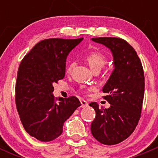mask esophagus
<instances>
[{"instance_id": "obj_1", "label": "esophagus", "mask_w": 158, "mask_h": 158, "mask_svg": "<svg viewBox=\"0 0 158 158\" xmlns=\"http://www.w3.org/2000/svg\"><path fill=\"white\" fill-rule=\"evenodd\" d=\"M80 102H81V107L82 108H85L89 106L88 102H87L86 101H85V100L81 99Z\"/></svg>"}]
</instances>
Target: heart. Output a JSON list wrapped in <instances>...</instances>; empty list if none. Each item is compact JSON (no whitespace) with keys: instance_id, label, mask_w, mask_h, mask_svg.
Returning <instances> with one entry per match:
<instances>
[{"instance_id":"1","label":"heart","mask_w":158,"mask_h":158,"mask_svg":"<svg viewBox=\"0 0 158 158\" xmlns=\"http://www.w3.org/2000/svg\"><path fill=\"white\" fill-rule=\"evenodd\" d=\"M85 60L89 64V67L93 70L101 69L105 64L106 63V57L103 54L98 52H91L85 56ZM73 67V63H70L68 70L72 69ZM93 88H91L92 89Z\"/></svg>"}]
</instances>
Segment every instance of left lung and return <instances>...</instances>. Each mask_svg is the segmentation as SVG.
Segmentation results:
<instances>
[{
  "label": "left lung",
  "mask_w": 158,
  "mask_h": 158,
  "mask_svg": "<svg viewBox=\"0 0 158 158\" xmlns=\"http://www.w3.org/2000/svg\"><path fill=\"white\" fill-rule=\"evenodd\" d=\"M111 50L114 60L112 73L103 87L109 109H99L96 102L89 106L95 111L91 125L94 138L106 145L118 144L135 131L141 117L144 94V75L136 51L117 37L92 38Z\"/></svg>",
  "instance_id": "1"
}]
</instances>
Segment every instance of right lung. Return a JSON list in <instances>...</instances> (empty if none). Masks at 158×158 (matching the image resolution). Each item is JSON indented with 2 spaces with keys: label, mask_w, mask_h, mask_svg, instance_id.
Wrapping results in <instances>:
<instances>
[{
  "label": "right lung",
  "mask_w": 158,
  "mask_h": 158,
  "mask_svg": "<svg viewBox=\"0 0 158 158\" xmlns=\"http://www.w3.org/2000/svg\"><path fill=\"white\" fill-rule=\"evenodd\" d=\"M83 38H52L40 41L23 57L17 72L16 106L26 131L41 141L63 133L64 122L81 106L75 96L56 102L53 84L63 79L66 57Z\"/></svg>",
  "instance_id": "1"
}]
</instances>
